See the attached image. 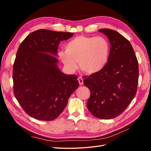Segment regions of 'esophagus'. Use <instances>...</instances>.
<instances>
[{"mask_svg": "<svg viewBox=\"0 0 151 151\" xmlns=\"http://www.w3.org/2000/svg\"><path fill=\"white\" fill-rule=\"evenodd\" d=\"M77 80H78L79 83L80 84V85H83V78H82L81 77H79Z\"/></svg>", "mask_w": 151, "mask_h": 151, "instance_id": "obj_1", "label": "esophagus"}]
</instances>
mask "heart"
<instances>
[{
    "label": "heart",
    "mask_w": 151,
    "mask_h": 151,
    "mask_svg": "<svg viewBox=\"0 0 151 151\" xmlns=\"http://www.w3.org/2000/svg\"><path fill=\"white\" fill-rule=\"evenodd\" d=\"M110 45L103 36H79L65 45V51L58 57L67 69L73 72L79 63L81 70L87 74H94L102 70L107 64Z\"/></svg>",
    "instance_id": "1"
}]
</instances>
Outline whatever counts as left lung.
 I'll return each mask as SVG.
<instances>
[{
	"label": "left lung",
	"mask_w": 151,
	"mask_h": 151,
	"mask_svg": "<svg viewBox=\"0 0 151 151\" xmlns=\"http://www.w3.org/2000/svg\"><path fill=\"white\" fill-rule=\"evenodd\" d=\"M110 43V54L102 70L84 80L91 91L87 107L94 116L111 119L125 110L135 97L139 79V64L129 41L118 32L99 30Z\"/></svg>",
	"instance_id": "8db88e82"
}]
</instances>
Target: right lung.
<instances>
[{"instance_id": "right-lung-1", "label": "right lung", "mask_w": 151, "mask_h": 151, "mask_svg": "<svg viewBox=\"0 0 151 151\" xmlns=\"http://www.w3.org/2000/svg\"><path fill=\"white\" fill-rule=\"evenodd\" d=\"M73 35L38 29L27 36L18 48L13 65L14 93L24 111L35 119H55L79 87L77 77L62 72L55 57L60 42Z\"/></svg>"}]
</instances>
